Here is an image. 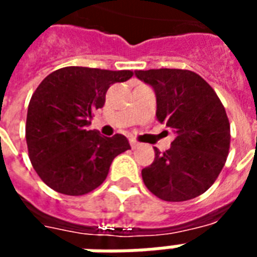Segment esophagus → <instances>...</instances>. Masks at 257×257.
Returning <instances> with one entry per match:
<instances>
[{
    "label": "esophagus",
    "mask_w": 257,
    "mask_h": 257,
    "mask_svg": "<svg viewBox=\"0 0 257 257\" xmlns=\"http://www.w3.org/2000/svg\"><path fill=\"white\" fill-rule=\"evenodd\" d=\"M129 143H131V147L132 148H138L139 146H140V143H139V142H136L135 139H131V140H129Z\"/></svg>",
    "instance_id": "34e87169"
}]
</instances>
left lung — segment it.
I'll return each instance as SVG.
<instances>
[{
	"label": "left lung",
	"instance_id": "8db88e82",
	"mask_svg": "<svg viewBox=\"0 0 257 257\" xmlns=\"http://www.w3.org/2000/svg\"><path fill=\"white\" fill-rule=\"evenodd\" d=\"M154 88L157 118L176 134L170 148L142 170L148 191L165 201L197 197L215 182L230 147L223 104L201 76L187 69L136 70Z\"/></svg>",
	"mask_w": 257,
	"mask_h": 257
}]
</instances>
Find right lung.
Instances as JSON below:
<instances>
[{"instance_id":"obj_1","label":"right lung","mask_w":257,"mask_h":257,"mask_svg":"<svg viewBox=\"0 0 257 257\" xmlns=\"http://www.w3.org/2000/svg\"><path fill=\"white\" fill-rule=\"evenodd\" d=\"M132 76V70L66 66L38 85L28 104L26 140L47 187L69 196L90 193L106 180L114 158L131 148L123 135L104 138L87 126L110 85Z\"/></svg>"}]
</instances>
